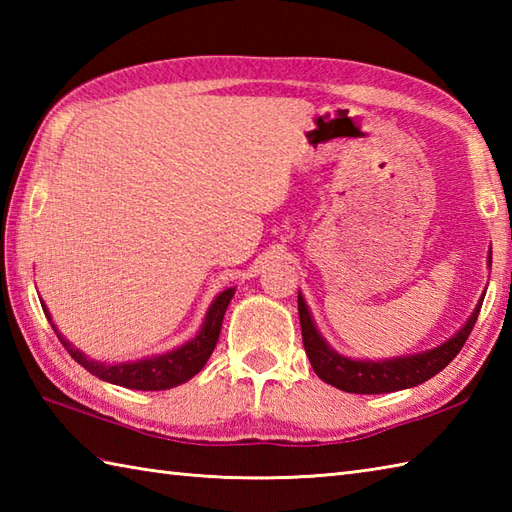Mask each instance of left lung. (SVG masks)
I'll use <instances>...</instances> for the list:
<instances>
[{
	"instance_id": "1",
	"label": "left lung",
	"mask_w": 512,
	"mask_h": 512,
	"mask_svg": "<svg viewBox=\"0 0 512 512\" xmlns=\"http://www.w3.org/2000/svg\"><path fill=\"white\" fill-rule=\"evenodd\" d=\"M493 264V250H488V268ZM486 290L477 301L471 317L466 319L462 328L449 336L447 341L422 350L416 354H402L391 358H380V361H369V358H350L339 354L334 347L323 339L317 323L312 319L306 299L299 292V321L303 347L310 358V365L317 376L336 389H343L347 394H389V391H400L416 387L424 380H429L442 372L469 339L473 325L480 314Z\"/></svg>"
}]
</instances>
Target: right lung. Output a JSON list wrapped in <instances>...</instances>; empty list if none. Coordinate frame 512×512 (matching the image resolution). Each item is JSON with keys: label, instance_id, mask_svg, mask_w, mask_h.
<instances>
[{"label": "right lung", "instance_id": "add662e5", "mask_svg": "<svg viewBox=\"0 0 512 512\" xmlns=\"http://www.w3.org/2000/svg\"><path fill=\"white\" fill-rule=\"evenodd\" d=\"M233 295H235V288H226L211 301L209 310L204 314L202 328L191 341L182 343L180 347H176V350H169L165 354H154L147 358H138V361H125V363H101L96 361V358L83 354L81 350H76V347L59 332L57 325L52 323L46 303H41V306L65 350L70 352V356L76 363L88 369L90 374L112 385L140 389V391H160V389H171L187 383V380H191L206 365V361H209V356L215 350L217 339H220L224 312L228 308V303H231Z\"/></svg>", "mask_w": 512, "mask_h": 512}]
</instances>
